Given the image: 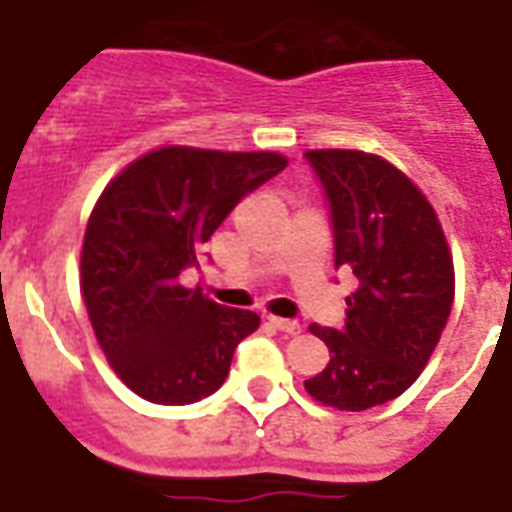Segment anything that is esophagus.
Instances as JSON below:
<instances>
[{"mask_svg": "<svg viewBox=\"0 0 512 512\" xmlns=\"http://www.w3.org/2000/svg\"><path fill=\"white\" fill-rule=\"evenodd\" d=\"M268 320H271V325L279 328V331L301 333V323H298V320H290V317H268Z\"/></svg>", "mask_w": 512, "mask_h": 512, "instance_id": "obj_1", "label": "esophagus"}]
</instances>
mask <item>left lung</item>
Masks as SVG:
<instances>
[{"label": "left lung", "instance_id": "1", "mask_svg": "<svg viewBox=\"0 0 512 512\" xmlns=\"http://www.w3.org/2000/svg\"><path fill=\"white\" fill-rule=\"evenodd\" d=\"M328 200L333 266L358 290L342 331L312 323L331 361L304 382L314 399L361 412L396 399L418 380L453 309V260L429 200L374 154L306 151Z\"/></svg>", "mask_w": 512, "mask_h": 512}]
</instances>
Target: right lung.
I'll return each instance as SVG.
<instances>
[{
    "mask_svg": "<svg viewBox=\"0 0 512 512\" xmlns=\"http://www.w3.org/2000/svg\"><path fill=\"white\" fill-rule=\"evenodd\" d=\"M285 168L274 151L168 146L105 187L86 225L81 290L105 358L140 399L181 407L222 388L260 317L189 290L181 274L198 268L227 214Z\"/></svg>",
    "mask_w": 512,
    "mask_h": 512,
    "instance_id": "add662e5",
    "label": "right lung"
}]
</instances>
